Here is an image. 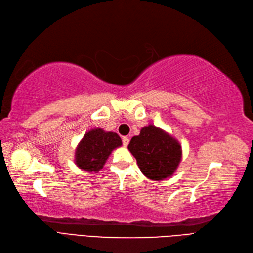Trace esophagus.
Masks as SVG:
<instances>
[{
  "label": "esophagus",
  "instance_id": "1",
  "mask_svg": "<svg viewBox=\"0 0 253 253\" xmlns=\"http://www.w3.org/2000/svg\"><path fill=\"white\" fill-rule=\"evenodd\" d=\"M128 142H129V139H128L127 137H124V138H123V144H124L125 146H127Z\"/></svg>",
  "mask_w": 253,
  "mask_h": 253
}]
</instances>
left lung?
Returning a JSON list of instances; mask_svg holds the SVG:
<instances>
[{
  "mask_svg": "<svg viewBox=\"0 0 253 253\" xmlns=\"http://www.w3.org/2000/svg\"><path fill=\"white\" fill-rule=\"evenodd\" d=\"M145 177L161 181L172 176L182 158L181 145L175 138L153 125L141 128L127 146Z\"/></svg>",
  "mask_w": 253,
  "mask_h": 253,
  "instance_id": "obj_1",
  "label": "left lung"
}]
</instances>
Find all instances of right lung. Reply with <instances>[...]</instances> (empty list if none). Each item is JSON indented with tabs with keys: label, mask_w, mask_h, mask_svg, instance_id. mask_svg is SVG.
<instances>
[{
	"label": "right lung",
	"mask_w": 253,
	"mask_h": 253,
	"mask_svg": "<svg viewBox=\"0 0 253 253\" xmlns=\"http://www.w3.org/2000/svg\"><path fill=\"white\" fill-rule=\"evenodd\" d=\"M121 138L114 132L94 128L86 132L75 151V164L85 171L97 172L112 151L121 146Z\"/></svg>",
	"instance_id": "1"
}]
</instances>
